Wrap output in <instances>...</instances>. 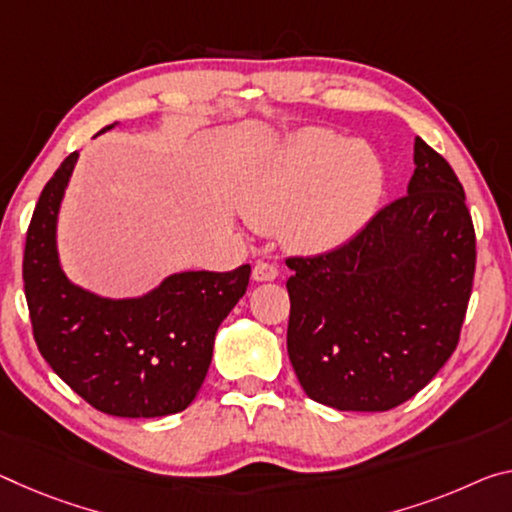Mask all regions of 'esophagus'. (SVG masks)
Masks as SVG:
<instances>
[{
    "mask_svg": "<svg viewBox=\"0 0 512 512\" xmlns=\"http://www.w3.org/2000/svg\"><path fill=\"white\" fill-rule=\"evenodd\" d=\"M278 278V266L269 262H257L253 269V280L255 282H271Z\"/></svg>",
    "mask_w": 512,
    "mask_h": 512,
    "instance_id": "esophagus-1",
    "label": "esophagus"
}]
</instances>
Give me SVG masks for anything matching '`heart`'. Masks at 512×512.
<instances>
[{"mask_svg":"<svg viewBox=\"0 0 512 512\" xmlns=\"http://www.w3.org/2000/svg\"><path fill=\"white\" fill-rule=\"evenodd\" d=\"M383 193L385 166L369 145L305 129L266 161L246 214L259 225L280 223L287 243L319 253L358 237Z\"/></svg>","mask_w":512,"mask_h":512,"instance_id":"heart-1","label":"heart"}]
</instances>
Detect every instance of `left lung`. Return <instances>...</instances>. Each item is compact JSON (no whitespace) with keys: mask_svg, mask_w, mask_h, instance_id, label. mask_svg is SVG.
Here are the masks:
<instances>
[{"mask_svg":"<svg viewBox=\"0 0 512 512\" xmlns=\"http://www.w3.org/2000/svg\"><path fill=\"white\" fill-rule=\"evenodd\" d=\"M287 266V351L305 394L344 412L392 410L456 351L476 266L462 184L417 136L408 196L346 246Z\"/></svg>","mask_w":512,"mask_h":512,"instance_id":"8db88e82","label":"left lung"}]
</instances>
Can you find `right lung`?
I'll return each instance as SVG.
<instances>
[{"label":"right lung","instance_id":"add662e5","mask_svg":"<svg viewBox=\"0 0 512 512\" xmlns=\"http://www.w3.org/2000/svg\"><path fill=\"white\" fill-rule=\"evenodd\" d=\"M77 159L79 152L63 159L45 184L24 246V294L38 351L104 415H175L205 383L216 330L246 294L250 266L170 273L154 289L125 298L75 285L61 264L59 214Z\"/></svg>","mask_w":512,"mask_h":512}]
</instances>
